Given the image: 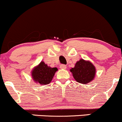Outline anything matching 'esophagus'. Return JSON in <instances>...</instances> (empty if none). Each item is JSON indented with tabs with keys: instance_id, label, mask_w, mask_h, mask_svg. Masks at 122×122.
Masks as SVG:
<instances>
[{
	"instance_id": "obj_1",
	"label": "esophagus",
	"mask_w": 122,
	"mask_h": 122,
	"mask_svg": "<svg viewBox=\"0 0 122 122\" xmlns=\"http://www.w3.org/2000/svg\"><path fill=\"white\" fill-rule=\"evenodd\" d=\"M60 67L61 69H62V70H65V69L67 68V66H66V65H64V64H61V65H60Z\"/></svg>"
}]
</instances>
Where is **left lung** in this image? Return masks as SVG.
<instances>
[{
    "mask_svg": "<svg viewBox=\"0 0 122 122\" xmlns=\"http://www.w3.org/2000/svg\"><path fill=\"white\" fill-rule=\"evenodd\" d=\"M70 71L78 83L84 84L92 81L96 75V68L93 64L83 59L77 61L75 67L71 68Z\"/></svg>",
    "mask_w": 122,
    "mask_h": 122,
    "instance_id": "obj_1",
    "label": "left lung"
}]
</instances>
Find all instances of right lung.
Returning a JSON list of instances; mask_svg holds the SVG:
<instances>
[{
    "instance_id": "add662e5",
    "label": "right lung",
    "mask_w": 122,
    "mask_h": 122,
    "mask_svg": "<svg viewBox=\"0 0 122 122\" xmlns=\"http://www.w3.org/2000/svg\"><path fill=\"white\" fill-rule=\"evenodd\" d=\"M56 71H58L57 68L48 67L44 61H41L38 66L33 69L31 74L35 82L46 85L52 81Z\"/></svg>"
}]
</instances>
